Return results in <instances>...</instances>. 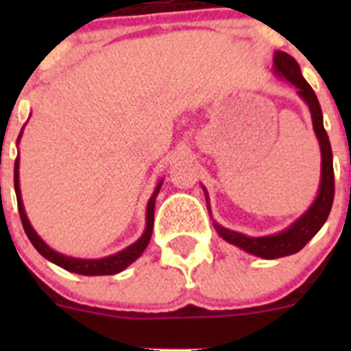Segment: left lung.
<instances>
[{"label":"left lung","instance_id":"obj_1","mask_svg":"<svg viewBox=\"0 0 351 351\" xmlns=\"http://www.w3.org/2000/svg\"><path fill=\"white\" fill-rule=\"evenodd\" d=\"M274 73L280 79L288 80L297 88V93L309 107L313 121V130L316 133L318 144H320L322 153V172H320V188H318V195H316L315 202L309 206V209L299 216L295 221L291 223L288 228L278 232L272 235H262V237H251V235L241 234V232L230 230L225 226L218 225L214 221V228L225 239L226 243L234 244V246L241 247L246 253L260 256L265 260L281 258V256L293 255L297 251L302 250L306 244L318 234L324 223L327 221L330 209H332L334 202V167H332V149H330V142H328V135L324 128V116H322V107L318 104L313 88L306 82V79L300 73V66L290 54L283 51L274 52V66H272ZM204 193H206L207 207H209V195L207 190L202 186ZM210 213V209H209Z\"/></svg>","mask_w":351,"mask_h":351}]
</instances>
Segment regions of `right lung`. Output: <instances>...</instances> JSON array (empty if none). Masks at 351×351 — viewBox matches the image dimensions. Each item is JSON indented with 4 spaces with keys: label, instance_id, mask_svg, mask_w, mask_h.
Here are the masks:
<instances>
[{
    "label": "right lung",
    "instance_id": "obj_1",
    "mask_svg": "<svg viewBox=\"0 0 351 351\" xmlns=\"http://www.w3.org/2000/svg\"><path fill=\"white\" fill-rule=\"evenodd\" d=\"M21 137H23V130L19 133L17 145L21 142ZM163 184V181L158 182V186L154 188L153 195L149 198L147 202V210H145V230L141 237L135 241L133 244H130L128 247L121 250L119 253H114L110 256H104V258H73V256H66L63 253H58V251L52 250L51 246L45 244L42 237L35 232V228L31 226L29 219L26 216V210H24L23 197H21V186H19V154L15 158V167H14V186H15V195H17V206H19V214H21V221H23L24 232H26L27 239L31 241V244L36 247L40 255L43 258H47L49 262L56 263L63 267L64 271L75 272V274L82 276H112L117 274V272L125 271L130 263H133L138 256L144 253V250L147 247L149 241H151V234H153V226H154V204H156V197L160 193V188Z\"/></svg>",
    "mask_w": 351,
    "mask_h": 351
}]
</instances>
